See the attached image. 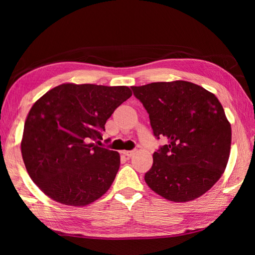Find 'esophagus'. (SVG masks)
Returning <instances> with one entry per match:
<instances>
[{"label": "esophagus", "mask_w": 255, "mask_h": 255, "mask_svg": "<svg viewBox=\"0 0 255 255\" xmlns=\"http://www.w3.org/2000/svg\"><path fill=\"white\" fill-rule=\"evenodd\" d=\"M123 153L128 156V158H130V156H132L134 153H136V150H125L123 151Z\"/></svg>", "instance_id": "34e87169"}]
</instances>
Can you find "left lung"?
Here are the masks:
<instances>
[{"label": "left lung", "instance_id": "1", "mask_svg": "<svg viewBox=\"0 0 255 255\" xmlns=\"http://www.w3.org/2000/svg\"><path fill=\"white\" fill-rule=\"evenodd\" d=\"M149 114L154 137L167 143L153 153L144 181L172 202H188L208 191L229 160L231 127L220 102L186 81L131 86Z\"/></svg>", "mask_w": 255, "mask_h": 255}]
</instances>
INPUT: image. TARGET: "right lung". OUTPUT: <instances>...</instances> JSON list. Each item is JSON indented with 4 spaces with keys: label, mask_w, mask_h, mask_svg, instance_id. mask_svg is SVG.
<instances>
[{
    "label": "right lung",
    "mask_w": 255,
    "mask_h": 255,
    "mask_svg": "<svg viewBox=\"0 0 255 255\" xmlns=\"http://www.w3.org/2000/svg\"><path fill=\"white\" fill-rule=\"evenodd\" d=\"M130 96L127 86L68 83L32 105L21 155L32 182L47 196L64 205L86 206L108 191L121 156L94 142L101 143L106 121Z\"/></svg>",
    "instance_id": "obj_1"
}]
</instances>
